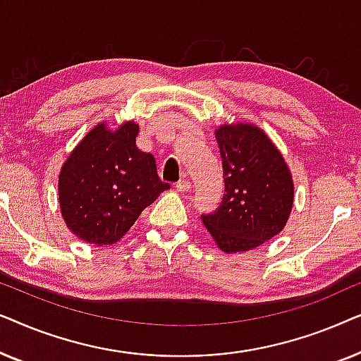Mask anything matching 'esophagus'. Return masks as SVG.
Instances as JSON below:
<instances>
[{
	"mask_svg": "<svg viewBox=\"0 0 361 361\" xmlns=\"http://www.w3.org/2000/svg\"><path fill=\"white\" fill-rule=\"evenodd\" d=\"M176 189L179 190V192H189V190H190V180L187 179V177H184V179L177 182Z\"/></svg>",
	"mask_w": 361,
	"mask_h": 361,
	"instance_id": "obj_1",
	"label": "esophagus"
}]
</instances>
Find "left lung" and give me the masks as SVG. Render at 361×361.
Masks as SVG:
<instances>
[{
  "instance_id": "1",
  "label": "left lung",
  "mask_w": 361,
  "mask_h": 361,
  "mask_svg": "<svg viewBox=\"0 0 361 361\" xmlns=\"http://www.w3.org/2000/svg\"><path fill=\"white\" fill-rule=\"evenodd\" d=\"M225 194L202 221L225 253L259 246L284 228L294 200L290 172L259 128L220 126L215 133Z\"/></svg>"
}]
</instances>
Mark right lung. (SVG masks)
<instances>
[{
	"label": "right lung",
	"mask_w": 361,
	"mask_h": 361,
	"mask_svg": "<svg viewBox=\"0 0 361 361\" xmlns=\"http://www.w3.org/2000/svg\"><path fill=\"white\" fill-rule=\"evenodd\" d=\"M140 128L98 125L83 137L59 176V204L72 233L90 245H113L169 184L157 176L154 156L136 146Z\"/></svg>",
	"instance_id": "add662e5"
}]
</instances>
